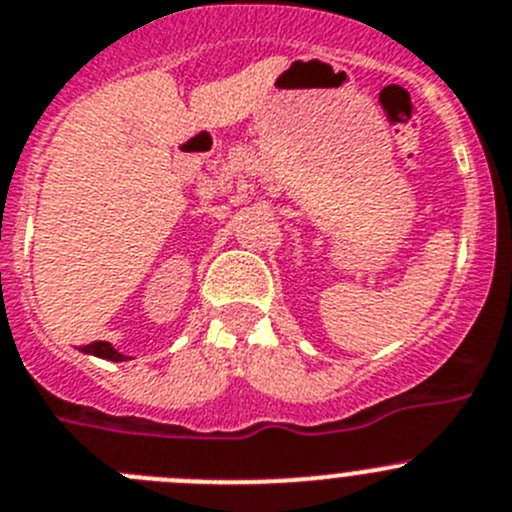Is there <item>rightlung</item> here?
Returning <instances> with one entry per match:
<instances>
[{
  "mask_svg": "<svg viewBox=\"0 0 512 512\" xmlns=\"http://www.w3.org/2000/svg\"><path fill=\"white\" fill-rule=\"evenodd\" d=\"M82 352L92 354V357L110 359V362H125V359H128L125 354H120L110 342H92V344H87V347H82Z\"/></svg>",
  "mask_w": 512,
  "mask_h": 512,
  "instance_id": "1",
  "label": "right lung"
}]
</instances>
